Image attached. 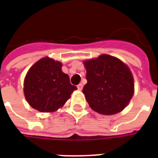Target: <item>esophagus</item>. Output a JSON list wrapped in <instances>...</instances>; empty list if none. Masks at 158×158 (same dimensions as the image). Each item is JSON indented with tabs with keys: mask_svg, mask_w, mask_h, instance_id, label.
<instances>
[{
	"mask_svg": "<svg viewBox=\"0 0 158 158\" xmlns=\"http://www.w3.org/2000/svg\"><path fill=\"white\" fill-rule=\"evenodd\" d=\"M77 88H78V89H79V90H81V89H83V85H82V84H79V85H77Z\"/></svg>",
	"mask_w": 158,
	"mask_h": 158,
	"instance_id": "1",
	"label": "esophagus"
}]
</instances>
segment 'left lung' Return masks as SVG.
I'll use <instances>...</instances> for the list:
<instances>
[{
  "instance_id": "8db88e82",
  "label": "left lung",
  "mask_w": 158,
  "mask_h": 158,
  "mask_svg": "<svg viewBox=\"0 0 158 158\" xmlns=\"http://www.w3.org/2000/svg\"><path fill=\"white\" fill-rule=\"evenodd\" d=\"M87 84L83 93L91 109L113 115L128 106L134 95V79L129 67L115 56L103 54L84 62Z\"/></svg>"
}]
</instances>
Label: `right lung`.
Wrapping results in <instances>:
<instances>
[{"mask_svg": "<svg viewBox=\"0 0 158 158\" xmlns=\"http://www.w3.org/2000/svg\"><path fill=\"white\" fill-rule=\"evenodd\" d=\"M26 101L33 108L52 113L62 107L77 87L62 71V63L49 57L35 62L26 74L23 83Z\"/></svg>", "mask_w": 158, "mask_h": 158, "instance_id": "obj_1", "label": "right lung"}]
</instances>
